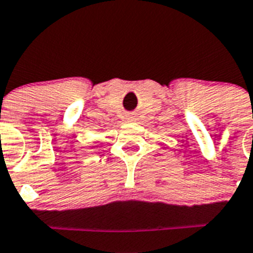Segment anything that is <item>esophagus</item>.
<instances>
[{
    "label": "esophagus",
    "instance_id": "1",
    "mask_svg": "<svg viewBox=\"0 0 253 253\" xmlns=\"http://www.w3.org/2000/svg\"><path fill=\"white\" fill-rule=\"evenodd\" d=\"M133 118H135L133 116H127V120H128V121H133Z\"/></svg>",
    "mask_w": 253,
    "mask_h": 253
}]
</instances>
